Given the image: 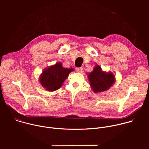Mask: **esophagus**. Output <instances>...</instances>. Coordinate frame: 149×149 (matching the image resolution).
<instances>
[{
  "mask_svg": "<svg viewBox=\"0 0 149 149\" xmlns=\"http://www.w3.org/2000/svg\"><path fill=\"white\" fill-rule=\"evenodd\" d=\"M76 70L78 72H81L82 71V67H79V68H77Z\"/></svg>",
  "mask_w": 149,
  "mask_h": 149,
  "instance_id": "esophagus-1",
  "label": "esophagus"
}]
</instances>
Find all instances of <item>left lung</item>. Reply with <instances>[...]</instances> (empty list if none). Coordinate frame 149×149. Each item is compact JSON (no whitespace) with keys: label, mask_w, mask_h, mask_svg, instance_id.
Returning a JSON list of instances; mask_svg holds the SVG:
<instances>
[{"label":"left lung","mask_w":149,"mask_h":149,"mask_svg":"<svg viewBox=\"0 0 149 149\" xmlns=\"http://www.w3.org/2000/svg\"><path fill=\"white\" fill-rule=\"evenodd\" d=\"M90 85L95 93L108 90L116 82L114 74L111 72L103 71L101 67L95 65L93 71L87 74Z\"/></svg>","instance_id":"obj_1"}]
</instances>
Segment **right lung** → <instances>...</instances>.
I'll return each mask as SVG.
<instances>
[{
    "mask_svg": "<svg viewBox=\"0 0 149 149\" xmlns=\"http://www.w3.org/2000/svg\"><path fill=\"white\" fill-rule=\"evenodd\" d=\"M72 71H74L73 68H64L61 62H58L42 71L39 75V82L46 90L55 91L62 87L63 82Z\"/></svg>",
    "mask_w": 149,
    "mask_h": 149,
    "instance_id": "obj_1",
    "label": "right lung"
}]
</instances>
